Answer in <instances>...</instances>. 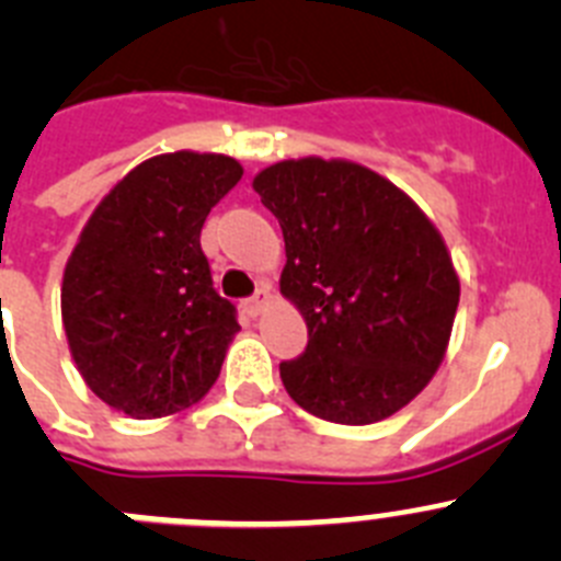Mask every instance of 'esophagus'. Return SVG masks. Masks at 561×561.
<instances>
[{
  "instance_id": "obj_1",
  "label": "esophagus",
  "mask_w": 561,
  "mask_h": 561,
  "mask_svg": "<svg viewBox=\"0 0 561 561\" xmlns=\"http://www.w3.org/2000/svg\"><path fill=\"white\" fill-rule=\"evenodd\" d=\"M268 305H271V293L265 290V287H263V290H256L254 296H251V298H245V301H243L245 312H249L251 318L263 316V312L268 310Z\"/></svg>"
}]
</instances>
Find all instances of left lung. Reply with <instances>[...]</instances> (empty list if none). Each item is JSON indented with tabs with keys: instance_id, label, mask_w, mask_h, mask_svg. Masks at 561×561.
<instances>
[{
	"instance_id": "obj_1",
	"label": "left lung",
	"mask_w": 561,
	"mask_h": 561,
	"mask_svg": "<svg viewBox=\"0 0 561 561\" xmlns=\"http://www.w3.org/2000/svg\"><path fill=\"white\" fill-rule=\"evenodd\" d=\"M279 221V290L307 348L279 365L290 399L345 426L410 404L446 357L459 305L448 245L401 187L352 160H282L254 176Z\"/></svg>"
}]
</instances>
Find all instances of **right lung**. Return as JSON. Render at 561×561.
I'll return each instance as SVG.
<instances>
[{
  "mask_svg": "<svg viewBox=\"0 0 561 561\" xmlns=\"http://www.w3.org/2000/svg\"><path fill=\"white\" fill-rule=\"evenodd\" d=\"M243 176L234 157L171 151L99 202L62 271L68 352L115 412L151 421L207 396L240 323L213 287L202 227Z\"/></svg>",
  "mask_w": 561,
  "mask_h": 561,
  "instance_id": "obj_1",
  "label": "right lung"
}]
</instances>
